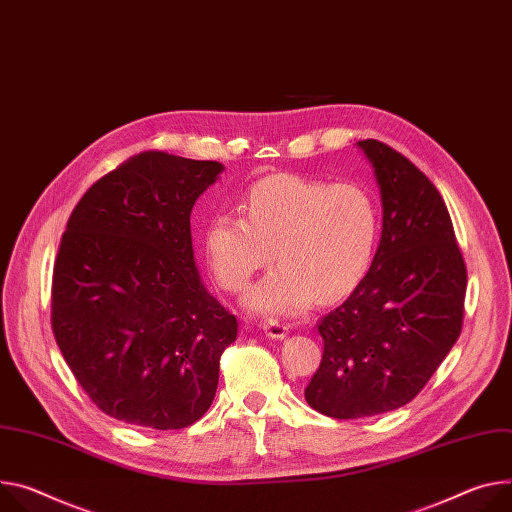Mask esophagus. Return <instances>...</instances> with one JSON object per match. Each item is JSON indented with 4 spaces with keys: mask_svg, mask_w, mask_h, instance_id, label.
Returning <instances> with one entry per match:
<instances>
[{
    "mask_svg": "<svg viewBox=\"0 0 512 512\" xmlns=\"http://www.w3.org/2000/svg\"><path fill=\"white\" fill-rule=\"evenodd\" d=\"M263 331H265V335H267L269 339H284V337L288 335V327H286V324L277 322V320H273V318L263 322Z\"/></svg>",
    "mask_w": 512,
    "mask_h": 512,
    "instance_id": "1",
    "label": "esophagus"
}]
</instances>
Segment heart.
I'll return each instance as SVG.
<instances>
[{"label":"heart","mask_w":512,"mask_h":512,"mask_svg":"<svg viewBox=\"0 0 512 512\" xmlns=\"http://www.w3.org/2000/svg\"><path fill=\"white\" fill-rule=\"evenodd\" d=\"M243 212L216 214L204 232V251L228 292L245 290L275 251L280 265L245 296L253 312L288 316L314 296L322 302L343 298L374 259L380 212L359 183L271 175L251 185Z\"/></svg>","instance_id":"1"}]
</instances>
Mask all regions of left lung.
I'll return each mask as SVG.
<instances>
[{
  "label": "left lung",
  "mask_w": 512,
  "mask_h": 512,
  "mask_svg": "<svg viewBox=\"0 0 512 512\" xmlns=\"http://www.w3.org/2000/svg\"><path fill=\"white\" fill-rule=\"evenodd\" d=\"M382 194V239L353 294L318 322L322 361L306 402L333 418L396 410L421 392L455 345L468 271L431 179L392 147L357 143Z\"/></svg>",
  "instance_id": "obj_1"
}]
</instances>
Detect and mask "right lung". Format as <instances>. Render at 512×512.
Segmentation results:
<instances>
[{
  "mask_svg": "<svg viewBox=\"0 0 512 512\" xmlns=\"http://www.w3.org/2000/svg\"><path fill=\"white\" fill-rule=\"evenodd\" d=\"M222 169L138 153L69 216L53 269V333L89 400L122 423L183 429L214 400L239 322L200 280L190 216Z\"/></svg>",
  "mask_w": 512,
  "mask_h": 512,
  "instance_id": "add662e5",
  "label": "right lung"
}]
</instances>
